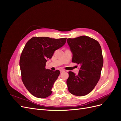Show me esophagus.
I'll use <instances>...</instances> for the list:
<instances>
[{"label": "esophagus", "instance_id": "1", "mask_svg": "<svg viewBox=\"0 0 121 121\" xmlns=\"http://www.w3.org/2000/svg\"><path fill=\"white\" fill-rule=\"evenodd\" d=\"M64 71H65L64 69H60V73H62V72H64Z\"/></svg>", "mask_w": 121, "mask_h": 121}]
</instances>
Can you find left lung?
I'll list each match as a JSON object with an SVG mask.
<instances>
[{
    "instance_id": "8db88e82",
    "label": "left lung",
    "mask_w": 121,
    "mask_h": 121,
    "mask_svg": "<svg viewBox=\"0 0 121 121\" xmlns=\"http://www.w3.org/2000/svg\"><path fill=\"white\" fill-rule=\"evenodd\" d=\"M67 42L73 54L72 62L81 65L77 75L69 72L68 90L76 96L86 95L100 79L104 64L101 46L96 40L86 36L69 38Z\"/></svg>"
}]
</instances>
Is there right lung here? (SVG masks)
<instances>
[{"label":"right lung","instance_id":"obj_1","mask_svg":"<svg viewBox=\"0 0 121 121\" xmlns=\"http://www.w3.org/2000/svg\"><path fill=\"white\" fill-rule=\"evenodd\" d=\"M66 39L34 37L26 44L20 60L22 80L33 96L43 98L52 93L53 84L60 72L46 69V63L55 51L65 45Z\"/></svg>","mask_w":121,"mask_h":121}]
</instances>
